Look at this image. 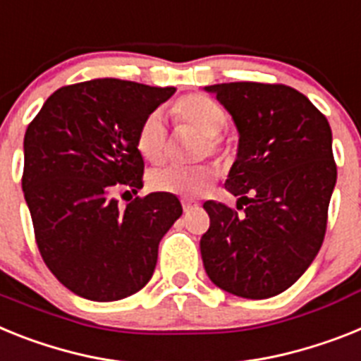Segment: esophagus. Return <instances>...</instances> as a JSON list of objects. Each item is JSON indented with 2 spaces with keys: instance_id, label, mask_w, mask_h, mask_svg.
Masks as SVG:
<instances>
[{
  "instance_id": "1",
  "label": "esophagus",
  "mask_w": 361,
  "mask_h": 361,
  "mask_svg": "<svg viewBox=\"0 0 361 361\" xmlns=\"http://www.w3.org/2000/svg\"><path fill=\"white\" fill-rule=\"evenodd\" d=\"M181 205H183V211H185V213H189V211H192L195 207H198L200 204L192 198H183L181 200Z\"/></svg>"
}]
</instances>
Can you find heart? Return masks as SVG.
<instances>
[{"mask_svg":"<svg viewBox=\"0 0 361 361\" xmlns=\"http://www.w3.org/2000/svg\"><path fill=\"white\" fill-rule=\"evenodd\" d=\"M172 115L178 123L189 124L202 135L198 147V157L209 156L222 157L226 154V141L222 130L227 124L224 108L211 97L202 93H190L181 97L172 106ZM135 147L139 154L150 163H159L165 157L166 128L163 115L152 111L141 123L135 135ZM218 169L211 163H200L192 166L166 165L148 174V185L156 192H166L176 196H196L205 187L216 180Z\"/></svg>","mask_w":361,"mask_h":361,"instance_id":"1","label":"heart"}]
</instances>
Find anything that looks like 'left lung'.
<instances>
[{
  "instance_id": "8db88e82",
  "label": "left lung",
  "mask_w": 361,
  "mask_h": 361,
  "mask_svg": "<svg viewBox=\"0 0 361 361\" xmlns=\"http://www.w3.org/2000/svg\"><path fill=\"white\" fill-rule=\"evenodd\" d=\"M238 130V154L226 189L237 209L205 202L211 218L200 251L218 288L268 299L290 288L316 259L336 185L332 132L307 97L284 84L229 82L205 87Z\"/></svg>"
}]
</instances>
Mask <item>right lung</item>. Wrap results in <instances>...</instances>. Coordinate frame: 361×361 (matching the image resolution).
<instances>
[{
	"label": "right lung",
	"mask_w": 361,
	"mask_h": 361,
	"mask_svg": "<svg viewBox=\"0 0 361 361\" xmlns=\"http://www.w3.org/2000/svg\"><path fill=\"white\" fill-rule=\"evenodd\" d=\"M176 87L95 78L63 86L44 102L23 139L25 195L45 266L73 293L117 301L150 281L157 247L181 216L166 192L135 196L126 209L117 190L143 187L135 135Z\"/></svg>",
	"instance_id": "right-lung-1"
}]
</instances>
